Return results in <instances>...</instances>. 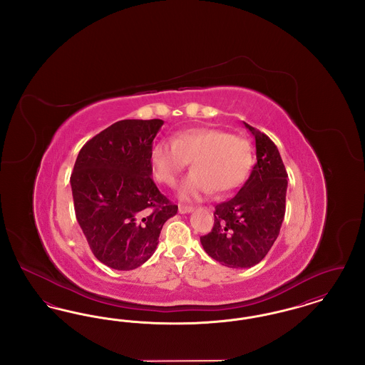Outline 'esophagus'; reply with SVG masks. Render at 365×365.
Masks as SVG:
<instances>
[{
	"instance_id": "obj_1",
	"label": "esophagus",
	"mask_w": 365,
	"mask_h": 365,
	"mask_svg": "<svg viewBox=\"0 0 365 365\" xmlns=\"http://www.w3.org/2000/svg\"><path fill=\"white\" fill-rule=\"evenodd\" d=\"M194 208L192 207H186V205H179V213H190Z\"/></svg>"
}]
</instances>
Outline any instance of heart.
<instances>
[{"instance_id":"1","label":"heart","mask_w":365,"mask_h":365,"mask_svg":"<svg viewBox=\"0 0 365 365\" xmlns=\"http://www.w3.org/2000/svg\"><path fill=\"white\" fill-rule=\"evenodd\" d=\"M152 167L157 180L175 187L191 163L192 173L185 180L180 197L202 200L212 190L227 192L238 187L252 164L247 139L216 128H189L175 140H160L152 150Z\"/></svg>"}]
</instances>
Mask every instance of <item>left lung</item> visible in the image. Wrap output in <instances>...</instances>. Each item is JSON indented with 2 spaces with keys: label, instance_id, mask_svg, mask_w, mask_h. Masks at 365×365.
Instances as JSON below:
<instances>
[{
  "label": "left lung",
  "instance_id": "1",
  "mask_svg": "<svg viewBox=\"0 0 365 365\" xmlns=\"http://www.w3.org/2000/svg\"><path fill=\"white\" fill-rule=\"evenodd\" d=\"M243 124L256 139L257 163L241 190L215 207L213 228L200 238L209 256L230 268L259 264L277 241L286 212L287 173L278 148Z\"/></svg>",
  "mask_w": 365,
  "mask_h": 365
}]
</instances>
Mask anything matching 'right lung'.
Returning <instances> with one entry per match:
<instances>
[{
	"label": "right lung",
	"instance_id": "1",
	"mask_svg": "<svg viewBox=\"0 0 365 365\" xmlns=\"http://www.w3.org/2000/svg\"><path fill=\"white\" fill-rule=\"evenodd\" d=\"M160 119L113 123L87 140L71 175L75 215L93 255L130 271L149 260L174 205L152 179Z\"/></svg>",
	"mask_w": 365,
	"mask_h": 365
}]
</instances>
